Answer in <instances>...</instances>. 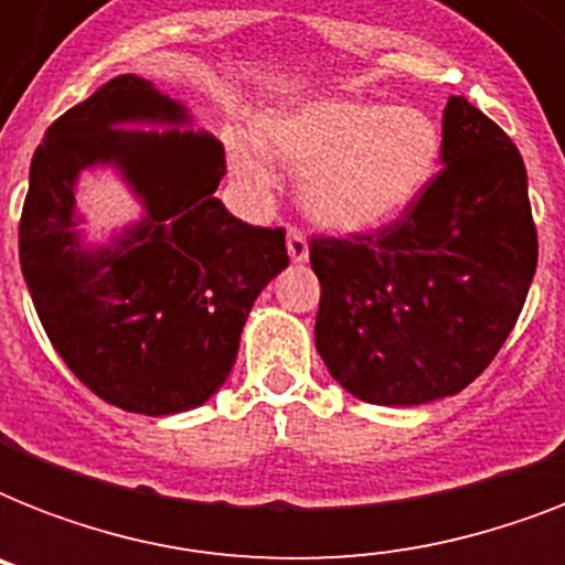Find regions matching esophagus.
I'll return each instance as SVG.
<instances>
[{
  "label": "esophagus",
  "mask_w": 565,
  "mask_h": 565,
  "mask_svg": "<svg viewBox=\"0 0 565 565\" xmlns=\"http://www.w3.org/2000/svg\"><path fill=\"white\" fill-rule=\"evenodd\" d=\"M287 255H290L292 264H308L310 248L308 239H305V234H301L299 228L287 231Z\"/></svg>",
  "instance_id": "obj_1"
}]
</instances>
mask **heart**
Wrapping results in <instances>:
<instances>
[{
  "mask_svg": "<svg viewBox=\"0 0 565 565\" xmlns=\"http://www.w3.org/2000/svg\"><path fill=\"white\" fill-rule=\"evenodd\" d=\"M273 158L301 170L299 195L310 220L358 234L398 220L437 175L439 122L416 105L363 99H308L260 128ZM231 163L239 181L264 190L269 172L237 146Z\"/></svg>",
  "mask_w": 565,
  "mask_h": 565,
  "instance_id": "1",
  "label": "heart"
}]
</instances>
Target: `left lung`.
<instances>
[{
	"instance_id": "obj_1",
	"label": "left lung",
	"mask_w": 565,
	"mask_h": 565,
	"mask_svg": "<svg viewBox=\"0 0 565 565\" xmlns=\"http://www.w3.org/2000/svg\"><path fill=\"white\" fill-rule=\"evenodd\" d=\"M443 172L372 237L313 239L317 352L384 407L457 395L516 326L536 273L522 154L466 96L443 110Z\"/></svg>"
}]
</instances>
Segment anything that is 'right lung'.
Listing matches in <instances>:
<instances>
[{
    "label": "right lung",
    "mask_w": 565,
    "mask_h": 565,
    "mask_svg": "<svg viewBox=\"0 0 565 565\" xmlns=\"http://www.w3.org/2000/svg\"><path fill=\"white\" fill-rule=\"evenodd\" d=\"M188 126V105L117 75L49 126L22 204V278L55 352L99 398L143 416L216 395L248 310L290 264L281 228L246 225L213 195L225 149ZM93 169L117 171L141 202L102 241L74 204Z\"/></svg>",
    "instance_id": "right-lung-1"
}]
</instances>
